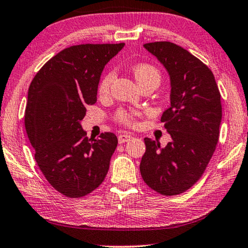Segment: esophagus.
Returning a JSON list of instances; mask_svg holds the SVG:
<instances>
[{
    "instance_id": "1",
    "label": "esophagus",
    "mask_w": 248,
    "mask_h": 248,
    "mask_svg": "<svg viewBox=\"0 0 248 248\" xmlns=\"http://www.w3.org/2000/svg\"><path fill=\"white\" fill-rule=\"evenodd\" d=\"M132 138L131 135H128V134H121L118 136V141H119V143H124V142H127L129 141Z\"/></svg>"
}]
</instances>
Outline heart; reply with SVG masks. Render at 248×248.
I'll list each match as a JSON object with an SVG mask.
<instances>
[{
  "instance_id": "b5f03b06",
  "label": "heart",
  "mask_w": 248,
  "mask_h": 248,
  "mask_svg": "<svg viewBox=\"0 0 248 248\" xmlns=\"http://www.w3.org/2000/svg\"><path fill=\"white\" fill-rule=\"evenodd\" d=\"M134 75L136 80L138 81V83L147 79H150V78H156L158 80H159L160 78L159 71H158L155 66L149 64H137L134 68ZM114 77H116V75H114L113 71H111L107 73V75L102 78L100 86H99V92H100V94L106 95L109 93L110 88H111V84L114 80ZM117 118L121 124H134V114L132 113H129L127 111L121 110V111L117 113Z\"/></svg>"
}]
</instances>
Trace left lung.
I'll return each instance as SVG.
<instances>
[{
	"label": "left lung",
	"instance_id": "1",
	"mask_svg": "<svg viewBox=\"0 0 248 248\" xmlns=\"http://www.w3.org/2000/svg\"><path fill=\"white\" fill-rule=\"evenodd\" d=\"M170 78V107L161 116L171 141L145 138L140 172L148 186L165 196L182 194L201 178L218 142L220 93L208 66L171 42L143 44Z\"/></svg>",
	"mask_w": 248,
	"mask_h": 248
}]
</instances>
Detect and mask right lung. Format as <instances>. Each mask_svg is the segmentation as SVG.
<instances>
[{"label":"right lung","mask_w":248,"mask_h":248,"mask_svg":"<svg viewBox=\"0 0 248 248\" xmlns=\"http://www.w3.org/2000/svg\"><path fill=\"white\" fill-rule=\"evenodd\" d=\"M124 46L80 44L62 50L33 78L24 124L39 168L54 189L83 197L105 180L118 145L112 132L89 139L81 120L97 102L105 65Z\"/></svg>","instance_id":"add662e5"}]
</instances>
